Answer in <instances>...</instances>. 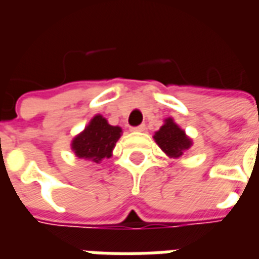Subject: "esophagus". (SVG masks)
<instances>
[{
    "label": "esophagus",
    "instance_id": "34e87169",
    "mask_svg": "<svg viewBox=\"0 0 259 259\" xmlns=\"http://www.w3.org/2000/svg\"><path fill=\"white\" fill-rule=\"evenodd\" d=\"M133 132H144L146 130V124H140V126H136V127H132Z\"/></svg>",
    "mask_w": 259,
    "mask_h": 259
}]
</instances>
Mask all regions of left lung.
Here are the masks:
<instances>
[{
    "label": "left lung",
    "instance_id": "left-lung-1",
    "mask_svg": "<svg viewBox=\"0 0 259 259\" xmlns=\"http://www.w3.org/2000/svg\"><path fill=\"white\" fill-rule=\"evenodd\" d=\"M154 140L157 141L159 148L166 155L172 158H179L185 155L186 151L190 150L193 141L190 137H187L185 130H182L175 123L174 119H165V123L161 126V129L155 132Z\"/></svg>",
    "mask_w": 259,
    "mask_h": 259
}]
</instances>
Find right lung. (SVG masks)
<instances>
[{"label":"right lung","instance_id":"1","mask_svg":"<svg viewBox=\"0 0 259 259\" xmlns=\"http://www.w3.org/2000/svg\"><path fill=\"white\" fill-rule=\"evenodd\" d=\"M120 135L122 129L119 126H111L107 119L96 115L85 129L72 140V151L76 157L100 163L104 158L112 155Z\"/></svg>","mask_w":259,"mask_h":259}]
</instances>
